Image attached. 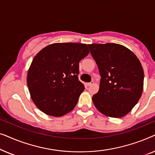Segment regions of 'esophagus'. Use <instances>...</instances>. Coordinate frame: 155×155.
Listing matches in <instances>:
<instances>
[{
    "instance_id": "obj_1",
    "label": "esophagus",
    "mask_w": 155,
    "mask_h": 155,
    "mask_svg": "<svg viewBox=\"0 0 155 155\" xmlns=\"http://www.w3.org/2000/svg\"><path fill=\"white\" fill-rule=\"evenodd\" d=\"M93 84H94V82H90V83H87V86H88V87L92 86Z\"/></svg>"
}]
</instances>
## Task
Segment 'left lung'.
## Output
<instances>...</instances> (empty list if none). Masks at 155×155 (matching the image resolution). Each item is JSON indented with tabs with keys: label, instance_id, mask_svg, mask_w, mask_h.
Wrapping results in <instances>:
<instances>
[{
	"label": "left lung",
	"instance_id": "left-lung-1",
	"mask_svg": "<svg viewBox=\"0 0 155 155\" xmlns=\"http://www.w3.org/2000/svg\"><path fill=\"white\" fill-rule=\"evenodd\" d=\"M88 46L101 76L98 92L92 97L93 103L108 117H124L143 93V66L134 53L120 44H92Z\"/></svg>",
	"mask_w": 155,
	"mask_h": 155
}]
</instances>
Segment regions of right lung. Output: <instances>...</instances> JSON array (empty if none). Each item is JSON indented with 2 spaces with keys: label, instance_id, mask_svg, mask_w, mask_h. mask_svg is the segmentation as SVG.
<instances>
[{
  "label": "right lung",
  "instance_id": "obj_1",
  "mask_svg": "<svg viewBox=\"0 0 155 155\" xmlns=\"http://www.w3.org/2000/svg\"><path fill=\"white\" fill-rule=\"evenodd\" d=\"M89 53L85 44L55 43L36 55L28 70L27 82L38 109L54 117L73 110L84 90L78 80L79 63Z\"/></svg>",
  "mask_w": 155,
  "mask_h": 155
}]
</instances>
